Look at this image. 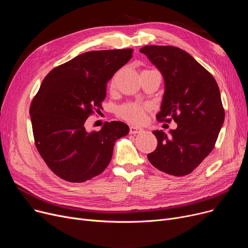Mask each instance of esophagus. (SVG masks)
I'll use <instances>...</instances> for the list:
<instances>
[{
	"label": "esophagus",
	"mask_w": 248,
	"mask_h": 248,
	"mask_svg": "<svg viewBox=\"0 0 248 248\" xmlns=\"http://www.w3.org/2000/svg\"><path fill=\"white\" fill-rule=\"evenodd\" d=\"M141 132H142V128H140L139 126L132 125L131 127H129V133H131V134H140Z\"/></svg>",
	"instance_id": "obj_1"
}]
</instances>
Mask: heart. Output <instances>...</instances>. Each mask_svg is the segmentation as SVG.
<instances>
[{
    "mask_svg": "<svg viewBox=\"0 0 248 248\" xmlns=\"http://www.w3.org/2000/svg\"><path fill=\"white\" fill-rule=\"evenodd\" d=\"M119 112L124 120L135 124H140L145 119V108L135 103L123 106Z\"/></svg>",
    "mask_w": 248,
    "mask_h": 248,
    "instance_id": "obj_1",
    "label": "heart"
}]
</instances>
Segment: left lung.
Masks as SVG:
<instances>
[{
  "label": "left lung",
  "instance_id": "obj_1",
  "mask_svg": "<svg viewBox=\"0 0 248 248\" xmlns=\"http://www.w3.org/2000/svg\"><path fill=\"white\" fill-rule=\"evenodd\" d=\"M140 52L164 78L157 119L170 122L172 117L178 125L168 135L162 129L153 132L158 146L148 159L166 174L188 175L211 153L224 123L219 87L200 63L178 47L149 45Z\"/></svg>",
  "mask_w": 248,
  "mask_h": 248
}]
</instances>
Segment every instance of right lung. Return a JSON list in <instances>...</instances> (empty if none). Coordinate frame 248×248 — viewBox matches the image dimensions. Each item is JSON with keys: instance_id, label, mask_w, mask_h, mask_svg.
<instances>
[{"instance_id": "1", "label": "right lung", "mask_w": 248, "mask_h": 248, "mask_svg": "<svg viewBox=\"0 0 248 248\" xmlns=\"http://www.w3.org/2000/svg\"><path fill=\"white\" fill-rule=\"evenodd\" d=\"M133 49L89 51L51 70L30 107L36 148L51 171L71 183H82L108 166L115 140L126 136V124L113 121L100 131L85 122L101 108L107 84L132 58Z\"/></svg>"}]
</instances>
